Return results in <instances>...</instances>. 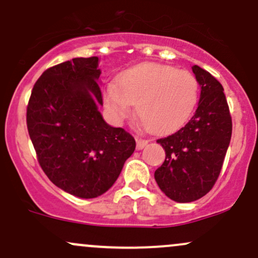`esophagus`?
<instances>
[{"label": "esophagus", "instance_id": "esophagus-1", "mask_svg": "<svg viewBox=\"0 0 258 258\" xmlns=\"http://www.w3.org/2000/svg\"><path fill=\"white\" fill-rule=\"evenodd\" d=\"M136 142H137V144H136V148H137L138 151L143 149L144 147H146L147 144H148V141L142 140V138H140V137H136Z\"/></svg>", "mask_w": 258, "mask_h": 258}]
</instances>
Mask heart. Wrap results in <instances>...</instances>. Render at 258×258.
Wrapping results in <instances>:
<instances>
[{"mask_svg": "<svg viewBox=\"0 0 258 258\" xmlns=\"http://www.w3.org/2000/svg\"><path fill=\"white\" fill-rule=\"evenodd\" d=\"M200 86L188 71L143 63L124 71L104 92L106 107L122 121L137 104L143 123L157 134L172 131L188 120L196 107Z\"/></svg>", "mask_w": 258, "mask_h": 258, "instance_id": "1", "label": "heart"}]
</instances>
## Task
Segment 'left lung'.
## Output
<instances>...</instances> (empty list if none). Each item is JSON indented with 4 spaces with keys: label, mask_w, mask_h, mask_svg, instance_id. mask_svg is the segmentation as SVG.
Wrapping results in <instances>:
<instances>
[{
    "label": "left lung",
    "mask_w": 258,
    "mask_h": 258,
    "mask_svg": "<svg viewBox=\"0 0 258 258\" xmlns=\"http://www.w3.org/2000/svg\"><path fill=\"white\" fill-rule=\"evenodd\" d=\"M201 86L194 116L179 131L157 141L165 160L154 172L161 191L175 202H194L207 195L222 170L233 123L223 86L211 73L192 67Z\"/></svg>",
    "instance_id": "obj_1"
}]
</instances>
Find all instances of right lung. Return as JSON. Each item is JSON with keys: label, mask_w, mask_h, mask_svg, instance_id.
I'll return each instance as SVG.
<instances>
[{"label": "right lung", "mask_w": 258, "mask_h": 258, "mask_svg": "<svg viewBox=\"0 0 258 258\" xmlns=\"http://www.w3.org/2000/svg\"><path fill=\"white\" fill-rule=\"evenodd\" d=\"M99 58L77 57L50 67L35 82L27 127L39 164L52 183L81 198L114 185L136 141L104 121Z\"/></svg>", "instance_id": "right-lung-1"}]
</instances>
